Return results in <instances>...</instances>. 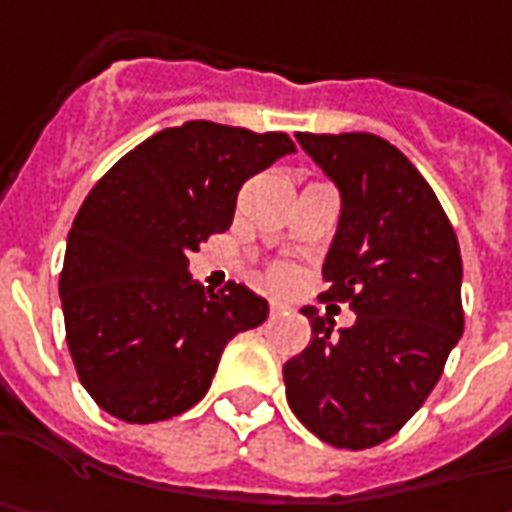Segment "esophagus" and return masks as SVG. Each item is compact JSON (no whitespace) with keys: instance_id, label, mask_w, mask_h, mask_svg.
Instances as JSON below:
<instances>
[{"instance_id":"esophagus-1","label":"esophagus","mask_w":512,"mask_h":512,"mask_svg":"<svg viewBox=\"0 0 512 512\" xmlns=\"http://www.w3.org/2000/svg\"><path fill=\"white\" fill-rule=\"evenodd\" d=\"M269 309H272V314H277V311H283V309H286V306H283L280 300H272V306H269Z\"/></svg>"}]
</instances>
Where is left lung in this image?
<instances>
[{"label":"left lung","instance_id":"1","mask_svg":"<svg viewBox=\"0 0 512 512\" xmlns=\"http://www.w3.org/2000/svg\"><path fill=\"white\" fill-rule=\"evenodd\" d=\"M297 144L340 192L323 277L328 300L357 320L337 328L300 309L311 343L283 365L294 416L334 448L391 439L422 408L456 348L462 255L448 215L419 169L371 133H297Z\"/></svg>","mask_w":512,"mask_h":512}]
</instances>
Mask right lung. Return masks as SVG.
Wrapping results in <instances>:
<instances>
[{"label":"right lung","instance_id":"add662e5","mask_svg":"<svg viewBox=\"0 0 512 512\" xmlns=\"http://www.w3.org/2000/svg\"><path fill=\"white\" fill-rule=\"evenodd\" d=\"M286 133L186 121L127 152L81 203L59 297L81 385L115 419L147 425L209 391L226 343L269 317L229 283L209 291L189 252L235 218L240 186L291 155Z\"/></svg>","mask_w":512,"mask_h":512}]
</instances>
